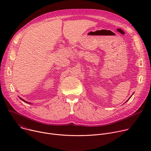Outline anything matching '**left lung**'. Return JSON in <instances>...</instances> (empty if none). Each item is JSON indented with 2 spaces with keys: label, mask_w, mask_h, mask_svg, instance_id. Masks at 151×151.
<instances>
[{
  "label": "left lung",
  "mask_w": 151,
  "mask_h": 151,
  "mask_svg": "<svg viewBox=\"0 0 151 151\" xmlns=\"http://www.w3.org/2000/svg\"><path fill=\"white\" fill-rule=\"evenodd\" d=\"M133 94H132V96H133ZM132 96H131V97H130V98H129V99H128V100H127V101H125V102H127V101H128V100H130V98H131V97H132Z\"/></svg>",
  "instance_id": "obj_1"
}]
</instances>
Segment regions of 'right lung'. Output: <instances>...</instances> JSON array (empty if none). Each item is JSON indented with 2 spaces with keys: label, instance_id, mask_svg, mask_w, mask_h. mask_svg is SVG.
I'll return each instance as SVG.
<instances>
[{
  "label": "right lung",
  "instance_id": "1",
  "mask_svg": "<svg viewBox=\"0 0 151 151\" xmlns=\"http://www.w3.org/2000/svg\"><path fill=\"white\" fill-rule=\"evenodd\" d=\"M19 99L21 100H22V101H23L24 102H25V103H29V104H31V103H30V102H28V101H26V100H24V99H21V97H19Z\"/></svg>",
  "mask_w": 151,
  "mask_h": 151
}]
</instances>
